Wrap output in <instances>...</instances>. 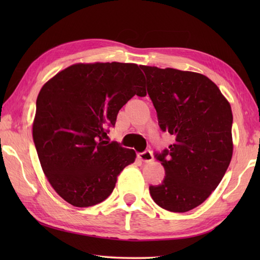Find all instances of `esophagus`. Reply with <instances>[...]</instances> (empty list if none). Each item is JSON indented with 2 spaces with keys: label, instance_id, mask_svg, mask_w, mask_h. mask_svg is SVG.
<instances>
[{
  "label": "esophagus",
  "instance_id": "obj_1",
  "mask_svg": "<svg viewBox=\"0 0 260 260\" xmlns=\"http://www.w3.org/2000/svg\"><path fill=\"white\" fill-rule=\"evenodd\" d=\"M139 158L141 159V161L145 162V163L152 162L153 161V154H152L151 151H145V152L139 154Z\"/></svg>",
  "mask_w": 260,
  "mask_h": 260
}]
</instances>
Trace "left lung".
<instances>
[{"label": "left lung", "mask_w": 260, "mask_h": 260, "mask_svg": "<svg viewBox=\"0 0 260 260\" xmlns=\"http://www.w3.org/2000/svg\"><path fill=\"white\" fill-rule=\"evenodd\" d=\"M141 68L159 127L174 136L169 150L156 155L167 174L162 184L150 186L151 197L168 211H190L210 197L230 164L231 106L218 86L202 74Z\"/></svg>", "instance_id": "8db88e82"}]
</instances>
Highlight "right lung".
<instances>
[{
    "mask_svg": "<svg viewBox=\"0 0 260 260\" xmlns=\"http://www.w3.org/2000/svg\"><path fill=\"white\" fill-rule=\"evenodd\" d=\"M135 95L146 96L136 63H75L42 86L32 136L43 173L64 201L79 208L103 202L134 163V150L105 140Z\"/></svg>",
    "mask_w": 260,
    "mask_h": 260,
    "instance_id": "1",
    "label": "right lung"
}]
</instances>
